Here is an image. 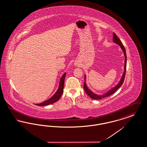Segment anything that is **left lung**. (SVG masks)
<instances>
[{"instance_id":"1","label":"left lung","mask_w":147,"mask_h":147,"mask_svg":"<svg viewBox=\"0 0 147 147\" xmlns=\"http://www.w3.org/2000/svg\"><path fill=\"white\" fill-rule=\"evenodd\" d=\"M113 42H115L116 43L118 44L120 46L121 48L122 49L123 51V52H124V55H125V71H124V73L123 74V76L122 77V78H121L119 83L117 85V86L114 87L113 89H111L109 92H107V93H106V94L102 95H97L94 94L92 91H90L86 85L85 84V82H84V90L85 91V92L92 99H94V100H100L101 98H105V97H107V96H109L110 95H111L113 93H115L116 91H117L119 88L121 86V85H122V84L123 83V82H124V80H125V75H126V65H127V56H126V49H125V47L123 46V45L122 43L121 42V41L119 39V37L117 36L116 34L115 33H114V32L113 34ZM84 78H85L84 79H85V78H85V76H84Z\"/></svg>"}]
</instances>
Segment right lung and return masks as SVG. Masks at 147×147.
Segmentation results:
<instances>
[{
    "label": "right lung",
    "instance_id": "right-lung-1",
    "mask_svg": "<svg viewBox=\"0 0 147 147\" xmlns=\"http://www.w3.org/2000/svg\"><path fill=\"white\" fill-rule=\"evenodd\" d=\"M65 74H66V73H65L63 74V76L61 78V79L60 80V82H59V86L58 89V90L57 91L56 93L55 94V95L53 96H52L49 100L43 102L42 103L36 104V105L39 106H42L50 105V104H53V103L56 102V101H57L60 98L63 92L64 85V79H65Z\"/></svg>",
    "mask_w": 147,
    "mask_h": 147
}]
</instances>
